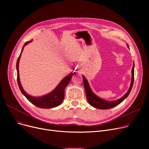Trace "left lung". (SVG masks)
Instances as JSON below:
<instances>
[{"label": "left lung", "instance_id": "left-lung-1", "mask_svg": "<svg viewBox=\"0 0 149 149\" xmlns=\"http://www.w3.org/2000/svg\"><path fill=\"white\" fill-rule=\"evenodd\" d=\"M127 46L128 48H129L128 44H127ZM134 68H135V65L134 62L133 67L132 69L131 83H130V86L129 88L128 91L125 93V95L123 97H122L121 98L114 100V101H107L103 98H101L100 97L96 95L91 89V87L87 79H86V77L84 75H82L83 83H84V86L85 92H86V95L87 100L88 101L89 103L93 107H95L97 109H111L113 107H115L116 106L118 105L121 102H123V101L128 97L133 87V84H134Z\"/></svg>", "mask_w": 149, "mask_h": 149}]
</instances>
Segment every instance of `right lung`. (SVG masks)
I'll return each mask as SVG.
<instances>
[{"instance_id":"right-lung-1","label":"right lung","mask_w":149,"mask_h":149,"mask_svg":"<svg viewBox=\"0 0 149 149\" xmlns=\"http://www.w3.org/2000/svg\"><path fill=\"white\" fill-rule=\"evenodd\" d=\"M31 41H28L26 42L25 45H23L20 56L17 61L16 69H17V83H18L19 87L20 88V91L22 93V94L27 98V100L29 101H30L32 104H34L36 106L40 108H43V109H51L53 107H56L59 106L60 104H61V103L63 102V101L65 98V88L69 83L70 79H71L72 77L73 76L74 74H75V72L74 73L71 72L68 75H67L66 77H65L64 79H63L60 82V83L57 85V86L52 92L48 93V94L40 96V97H33L28 94V93L23 90L20 81L19 64L20 58L21 57V54L22 53L23 48H24L25 46H26L27 44L30 43Z\"/></svg>"}]
</instances>
